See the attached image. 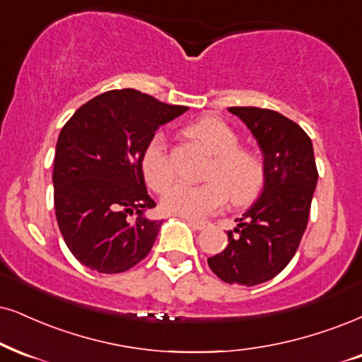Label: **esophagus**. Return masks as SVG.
Here are the masks:
<instances>
[{"label":"esophagus","mask_w":362,"mask_h":362,"mask_svg":"<svg viewBox=\"0 0 362 362\" xmlns=\"http://www.w3.org/2000/svg\"><path fill=\"white\" fill-rule=\"evenodd\" d=\"M189 223V226L191 228H194V230H204V228H208L209 225H211V223L209 221H206V220H191V218H188V220H186Z\"/></svg>","instance_id":"34e87169"}]
</instances>
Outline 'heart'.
Here are the masks:
<instances>
[{
	"label": "heart",
	"instance_id": "b5f03b06",
	"mask_svg": "<svg viewBox=\"0 0 362 362\" xmlns=\"http://www.w3.org/2000/svg\"><path fill=\"white\" fill-rule=\"evenodd\" d=\"M191 137L213 156L202 185L174 182L164 191L160 206L169 215L203 218L225 203L242 204L253 199L262 189L265 171L255 154L238 147V136L228 124L216 117H203L186 129ZM147 185L163 191L173 181V166L163 134H156L146 146L141 160Z\"/></svg>",
	"mask_w": 362,
	"mask_h": 362
}]
</instances>
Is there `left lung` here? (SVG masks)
<instances>
[{
    "instance_id": "obj_1",
    "label": "left lung",
    "mask_w": 362,
    "mask_h": 362,
    "mask_svg": "<svg viewBox=\"0 0 362 362\" xmlns=\"http://www.w3.org/2000/svg\"><path fill=\"white\" fill-rule=\"evenodd\" d=\"M228 110L257 139L265 180L257 202L235 220L226 248L208 265L223 282L252 287L274 279L296 255L319 174L310 137L293 120L258 107Z\"/></svg>"
}]
</instances>
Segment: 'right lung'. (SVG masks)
Returning a JSON list of instances; mask_svg holds the SVG:
<instances>
[{
  "mask_svg": "<svg viewBox=\"0 0 362 362\" xmlns=\"http://www.w3.org/2000/svg\"><path fill=\"white\" fill-rule=\"evenodd\" d=\"M186 110L122 88L93 97L62 129L53 202L62 236L82 265L120 274L151 252L163 221L146 216L156 203L146 189L142 154L154 132Z\"/></svg>",
  "mask_w": 362,
  "mask_h": 362,
  "instance_id": "obj_1",
  "label": "right lung"
}]
</instances>
